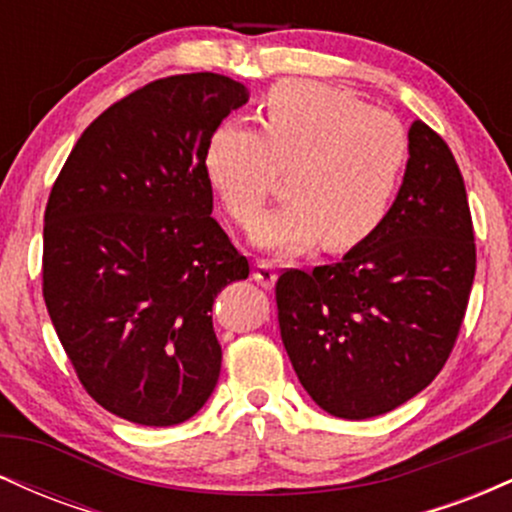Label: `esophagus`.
<instances>
[{
    "mask_svg": "<svg viewBox=\"0 0 512 512\" xmlns=\"http://www.w3.org/2000/svg\"><path fill=\"white\" fill-rule=\"evenodd\" d=\"M252 279H255L260 286H272L276 281V264L269 262V260H260L255 264Z\"/></svg>",
    "mask_w": 512,
    "mask_h": 512,
    "instance_id": "obj_1",
    "label": "esophagus"
}]
</instances>
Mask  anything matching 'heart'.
I'll list each match as a JSON object with an SVG mask.
<instances>
[{
	"instance_id": "b5f03b06",
	"label": "heart",
	"mask_w": 512,
	"mask_h": 512,
	"mask_svg": "<svg viewBox=\"0 0 512 512\" xmlns=\"http://www.w3.org/2000/svg\"><path fill=\"white\" fill-rule=\"evenodd\" d=\"M260 129L223 122L204 151V175L223 211L248 228L286 170V199L255 226L257 245L301 252L317 240L354 250L383 226L409 161V134L395 115L344 88L315 81L274 86Z\"/></svg>"
}]
</instances>
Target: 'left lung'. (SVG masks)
Instances as JSON below:
<instances>
[{"instance_id": "obj_1", "label": "left lung", "mask_w": 512, "mask_h": 512, "mask_svg": "<svg viewBox=\"0 0 512 512\" xmlns=\"http://www.w3.org/2000/svg\"><path fill=\"white\" fill-rule=\"evenodd\" d=\"M474 272L462 173L445 139L416 120L383 226L342 262L276 279L281 342L315 404L358 421L419 395L452 354Z\"/></svg>"}]
</instances>
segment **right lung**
<instances>
[{
    "label": "right lung",
    "instance_id": "right-lung-1",
    "mask_svg": "<svg viewBox=\"0 0 512 512\" xmlns=\"http://www.w3.org/2000/svg\"><path fill=\"white\" fill-rule=\"evenodd\" d=\"M248 88L156 79L84 129L45 207L43 298L84 390L120 419L175 426L214 392V298L250 264L211 216V134Z\"/></svg>",
    "mask_w": 512,
    "mask_h": 512
}]
</instances>
